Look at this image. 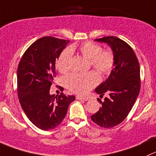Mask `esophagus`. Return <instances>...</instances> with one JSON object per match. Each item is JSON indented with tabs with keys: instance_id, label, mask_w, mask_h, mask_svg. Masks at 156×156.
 Wrapping results in <instances>:
<instances>
[{
	"instance_id": "34e87169",
	"label": "esophagus",
	"mask_w": 156,
	"mask_h": 156,
	"mask_svg": "<svg viewBox=\"0 0 156 156\" xmlns=\"http://www.w3.org/2000/svg\"><path fill=\"white\" fill-rule=\"evenodd\" d=\"M76 99H78V100H84V101H87V100H88V98L83 97V96H77Z\"/></svg>"
}]
</instances>
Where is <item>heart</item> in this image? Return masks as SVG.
Segmentation results:
<instances>
[{"instance_id":"heart-1","label":"heart","mask_w":156,"mask_h":156,"mask_svg":"<svg viewBox=\"0 0 156 156\" xmlns=\"http://www.w3.org/2000/svg\"><path fill=\"white\" fill-rule=\"evenodd\" d=\"M79 52L85 59L89 60L93 69L102 74H107L112 70L114 64V55L111 50H103L100 45L93 42H86L79 47L71 46L60 53L57 60V67L62 73H66L70 69L72 53ZM99 82V76L94 72L87 73H73L66 76L64 83L66 88L78 94H85Z\"/></svg>"}]
</instances>
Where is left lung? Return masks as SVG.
<instances>
[{"instance_id":"left-lung-1","label":"left lung","mask_w":156,"mask_h":156,"mask_svg":"<svg viewBox=\"0 0 156 156\" xmlns=\"http://www.w3.org/2000/svg\"><path fill=\"white\" fill-rule=\"evenodd\" d=\"M95 41L106 43L114 55L113 69L108 79L98 86L95 91L103 97L98 99L102 106L91 116L98 126L111 128L121 123L131 111L140 91V67L133 48L115 37H105Z\"/></svg>"}]
</instances>
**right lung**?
I'll list each match as a JSON object with an SVG mask.
<instances>
[{
  "instance_id": "right-lung-1",
  "label": "right lung",
  "mask_w": 156,
  "mask_h": 156,
  "mask_svg": "<svg viewBox=\"0 0 156 156\" xmlns=\"http://www.w3.org/2000/svg\"><path fill=\"white\" fill-rule=\"evenodd\" d=\"M69 41L44 37L31 44L17 67V94L23 112L34 125L50 130L61 123L74 96L50 94L57 73L56 62Z\"/></svg>"
}]
</instances>
